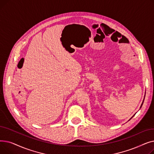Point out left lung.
Listing matches in <instances>:
<instances>
[{
  "label": "left lung",
  "mask_w": 154,
  "mask_h": 154,
  "mask_svg": "<svg viewBox=\"0 0 154 154\" xmlns=\"http://www.w3.org/2000/svg\"><path fill=\"white\" fill-rule=\"evenodd\" d=\"M143 102H142V105H141V106H140V108H141V107H142V104H143ZM135 115V114H134Z\"/></svg>",
  "instance_id": "obj_1"
}]
</instances>
